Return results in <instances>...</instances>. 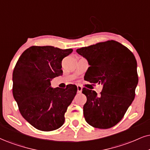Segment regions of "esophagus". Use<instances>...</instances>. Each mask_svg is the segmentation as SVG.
<instances>
[{
	"mask_svg": "<svg viewBox=\"0 0 150 150\" xmlns=\"http://www.w3.org/2000/svg\"><path fill=\"white\" fill-rule=\"evenodd\" d=\"M82 87L80 86H77V92H79V93H81V92H82Z\"/></svg>",
	"mask_w": 150,
	"mask_h": 150,
	"instance_id": "esophagus-1",
	"label": "esophagus"
}]
</instances>
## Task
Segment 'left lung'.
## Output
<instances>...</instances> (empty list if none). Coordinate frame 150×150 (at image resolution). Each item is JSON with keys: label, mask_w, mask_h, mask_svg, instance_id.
I'll return each mask as SVG.
<instances>
[{"label": "left lung", "mask_w": 150, "mask_h": 150, "mask_svg": "<svg viewBox=\"0 0 150 150\" xmlns=\"http://www.w3.org/2000/svg\"><path fill=\"white\" fill-rule=\"evenodd\" d=\"M90 67L84 79L103 85L100 95L83 88L87 101L83 106L86 121L98 129H109L122 119L135 97L138 83L137 62L130 50L109 40L76 50Z\"/></svg>", "instance_id": "left-lung-1"}]
</instances>
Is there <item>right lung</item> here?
I'll list each match as a JSON object with an SVG mask.
<instances>
[{
    "label": "right lung",
    "instance_id": "right-lung-1",
    "mask_svg": "<svg viewBox=\"0 0 150 150\" xmlns=\"http://www.w3.org/2000/svg\"><path fill=\"white\" fill-rule=\"evenodd\" d=\"M71 49L33 46L21 55L13 71L12 93L21 115L38 130L62 126L64 113L77 92L75 85L53 88L51 81L62 74V60Z\"/></svg>",
    "mask_w": 150,
    "mask_h": 150
}]
</instances>
